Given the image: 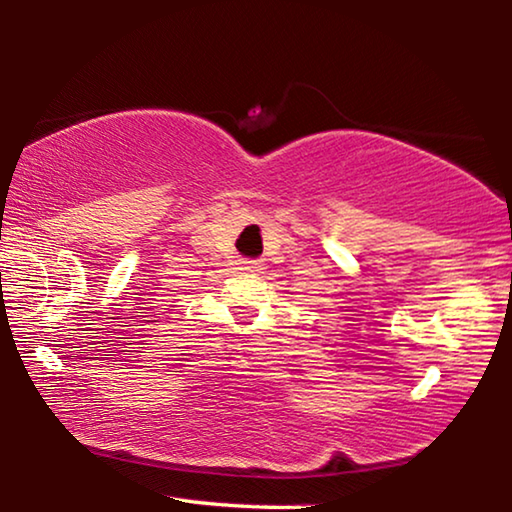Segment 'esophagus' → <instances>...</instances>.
<instances>
[{"instance_id":"34e87169","label":"esophagus","mask_w":512,"mask_h":512,"mask_svg":"<svg viewBox=\"0 0 512 512\" xmlns=\"http://www.w3.org/2000/svg\"><path fill=\"white\" fill-rule=\"evenodd\" d=\"M239 271H248V273H253V271H262V262H259V259H239Z\"/></svg>"}]
</instances>
